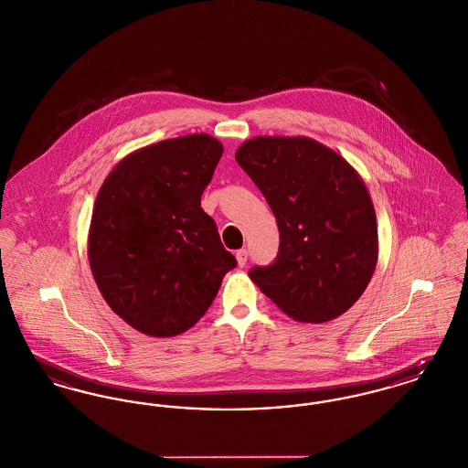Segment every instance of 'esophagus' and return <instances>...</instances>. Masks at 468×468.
Wrapping results in <instances>:
<instances>
[{"label": "esophagus", "mask_w": 468, "mask_h": 468, "mask_svg": "<svg viewBox=\"0 0 468 468\" xmlns=\"http://www.w3.org/2000/svg\"><path fill=\"white\" fill-rule=\"evenodd\" d=\"M237 263H239V267H245L247 265V250L245 249L237 250Z\"/></svg>", "instance_id": "esophagus-1"}]
</instances>
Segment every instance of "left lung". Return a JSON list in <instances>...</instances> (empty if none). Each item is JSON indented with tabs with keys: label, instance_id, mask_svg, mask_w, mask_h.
<instances>
[{
	"label": "left lung",
	"instance_id": "1",
	"mask_svg": "<svg viewBox=\"0 0 468 468\" xmlns=\"http://www.w3.org/2000/svg\"><path fill=\"white\" fill-rule=\"evenodd\" d=\"M237 163L277 219L281 244L252 282L294 321L326 323L349 311L378 265V219L356 170L307 136H256Z\"/></svg>",
	"mask_w": 468,
	"mask_h": 468
}]
</instances>
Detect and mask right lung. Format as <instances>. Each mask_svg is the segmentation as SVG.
<instances>
[{
  "mask_svg": "<svg viewBox=\"0 0 468 468\" xmlns=\"http://www.w3.org/2000/svg\"><path fill=\"white\" fill-rule=\"evenodd\" d=\"M221 156L210 134L163 140L124 157L98 191L90 271L112 311L142 334L189 330L237 267L201 208Z\"/></svg>",
  "mask_w": 468,
  "mask_h": 468,
  "instance_id": "1",
  "label": "right lung"
}]
</instances>
